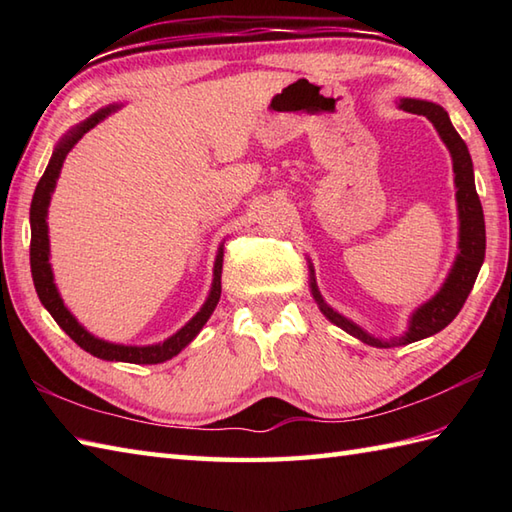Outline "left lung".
I'll return each mask as SVG.
<instances>
[{
    "label": "left lung",
    "instance_id": "8db88e82",
    "mask_svg": "<svg viewBox=\"0 0 512 512\" xmlns=\"http://www.w3.org/2000/svg\"><path fill=\"white\" fill-rule=\"evenodd\" d=\"M400 107L405 112L418 114V116H427L429 121L436 125L440 138L444 140V145L449 147L451 158H453V173H455V187H458V211H460V253L455 257V264L451 268V273L444 281V286L440 292L431 301L424 303L409 321V330L398 336V339H389V341H380L363 332L358 325L352 321H347L341 317L339 312H334L328 303H325L319 295V288L314 284V270L310 266L312 273V295L317 299L321 312L328 317L334 325H339L341 330L347 334L356 336L367 345L374 347H398V345H407L413 341L427 339V336H433L436 332L444 330L447 325L458 317V312L462 310L464 301L469 299L473 284L477 279V273L484 264V253H486V228H484V211H482V202L480 195L475 191V178H473V162L471 154L466 149V143L460 138V134L455 132V127L449 121V114L442 110L440 105L429 103V101H416V99H402Z\"/></svg>",
    "mask_w": 512,
    "mask_h": 512
}]
</instances>
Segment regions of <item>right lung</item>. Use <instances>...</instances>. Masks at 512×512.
Listing matches in <instances>:
<instances>
[{"mask_svg": "<svg viewBox=\"0 0 512 512\" xmlns=\"http://www.w3.org/2000/svg\"><path fill=\"white\" fill-rule=\"evenodd\" d=\"M114 110L116 107H105V110L96 112L94 116L88 118V121L76 125L72 132L57 145V149H54V154L48 162L46 171H43V176L35 189V195H32V204H30V270H32V281H35V290L39 295V301L52 314V319L59 323V328L68 334L76 345L83 347L85 352H90L96 358H103V361L154 365V363H165V361H169V358L176 356L180 350H184V347H187L195 339V336H198L202 325L209 321V317L213 314L217 301H220V295H222V281H220V277H222V248L215 259L211 295H209V299H206L202 310L195 314V317L187 325H184L180 332L173 334L171 339H167L165 343L147 345V347L114 345V343L96 339V336H92L88 330H83L79 321H76L68 312V308L63 306L57 286H54V281H52V268L48 262L50 248H48L46 215H48L50 195L54 191V184H57L63 160L70 154L72 147L83 138V134H88L96 123H101L103 118Z\"/></svg>", "mask_w": 512, "mask_h": 512, "instance_id": "obj_1", "label": "right lung"}]
</instances>
